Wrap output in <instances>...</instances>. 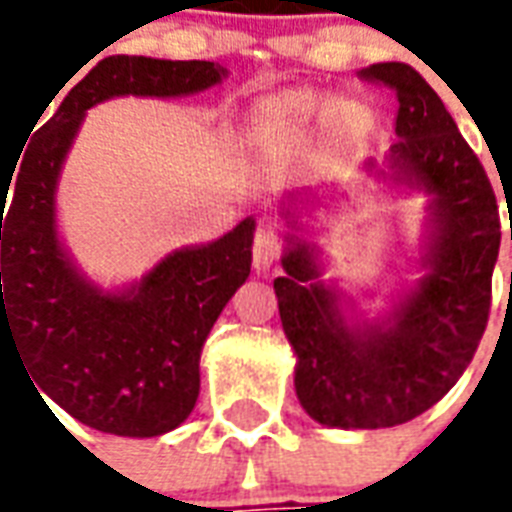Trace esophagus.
I'll use <instances>...</instances> for the list:
<instances>
[{
	"instance_id": "obj_1",
	"label": "esophagus",
	"mask_w": 512,
	"mask_h": 512,
	"mask_svg": "<svg viewBox=\"0 0 512 512\" xmlns=\"http://www.w3.org/2000/svg\"><path fill=\"white\" fill-rule=\"evenodd\" d=\"M279 252H282V238L271 227V224H263L257 227L255 233V246H252V263H255L257 271H268L279 260Z\"/></svg>"
}]
</instances>
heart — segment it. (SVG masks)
<instances>
[{
	"mask_svg": "<svg viewBox=\"0 0 512 512\" xmlns=\"http://www.w3.org/2000/svg\"><path fill=\"white\" fill-rule=\"evenodd\" d=\"M268 123L277 128H299L312 120H337V117H348L351 123L362 120L359 109H348L343 101L337 98H326L318 93H288L282 98H274L266 109Z\"/></svg>",
	"mask_w": 512,
	"mask_h": 512,
	"instance_id": "obj_1",
	"label": "heart"
}]
</instances>
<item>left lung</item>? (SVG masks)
Returning <instances> with one entry per match:
<instances>
[{
  "instance_id": "1",
  "label": "left lung",
  "mask_w": 512,
  "mask_h": 512,
  "mask_svg": "<svg viewBox=\"0 0 512 512\" xmlns=\"http://www.w3.org/2000/svg\"><path fill=\"white\" fill-rule=\"evenodd\" d=\"M362 79L397 98L395 178L433 194L428 271L389 318L365 326L348 323L301 241L282 257L274 290L304 411L329 428L376 430L428 411L469 367L491 312L502 230L491 180L433 87L403 62L370 65Z\"/></svg>"
}]
</instances>
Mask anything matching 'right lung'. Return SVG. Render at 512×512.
<instances>
[{
    "label": "right lung",
    "mask_w": 512,
    "mask_h": 512,
    "mask_svg": "<svg viewBox=\"0 0 512 512\" xmlns=\"http://www.w3.org/2000/svg\"><path fill=\"white\" fill-rule=\"evenodd\" d=\"M222 76L205 60L106 57L29 142L18 175L0 183V345L5 332L40 397L95 430L145 439L189 417L202 343L249 277L255 219L208 246L172 252L126 293H104L76 274L57 238L62 161L90 106L112 95L200 93Z\"/></svg>",
    "instance_id": "add662e5"
}]
</instances>
